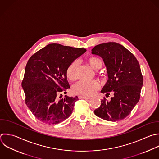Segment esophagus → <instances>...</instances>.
<instances>
[{
    "mask_svg": "<svg viewBox=\"0 0 159 159\" xmlns=\"http://www.w3.org/2000/svg\"><path fill=\"white\" fill-rule=\"evenodd\" d=\"M78 98L79 99H90L89 97H86V96H79Z\"/></svg>",
    "mask_w": 159,
    "mask_h": 159,
    "instance_id": "34e87169",
    "label": "esophagus"
}]
</instances>
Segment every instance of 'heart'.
<instances>
[{"label": "heart", "instance_id": "1", "mask_svg": "<svg viewBox=\"0 0 159 159\" xmlns=\"http://www.w3.org/2000/svg\"><path fill=\"white\" fill-rule=\"evenodd\" d=\"M89 65L95 70H99L102 66L101 60L97 57H91L88 60ZM78 62L75 61L72 62L67 68V78L74 81L77 78V70ZM99 83L96 80L92 81H80L76 83L73 88V91L75 94L84 96H91L93 95L99 88Z\"/></svg>", "mask_w": 159, "mask_h": 159}]
</instances>
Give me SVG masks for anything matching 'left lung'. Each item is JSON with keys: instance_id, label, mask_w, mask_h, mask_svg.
<instances>
[{"instance_id": "left-lung-1", "label": "left lung", "mask_w": 159, "mask_h": 159, "mask_svg": "<svg viewBox=\"0 0 159 159\" xmlns=\"http://www.w3.org/2000/svg\"><path fill=\"white\" fill-rule=\"evenodd\" d=\"M91 51L102 58L107 70L108 80L101 92L106 96L114 94L109 101L102 99L94 112L107 121L124 119L140 99L143 76L139 63L132 53L116 42L98 45Z\"/></svg>"}]
</instances>
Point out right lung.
<instances>
[{
	"mask_svg": "<svg viewBox=\"0 0 159 159\" xmlns=\"http://www.w3.org/2000/svg\"><path fill=\"white\" fill-rule=\"evenodd\" d=\"M86 50L52 43L39 50L29 60L22 86L25 103L40 121L57 124L70 117L78 96L62 97L70 88L67 80L68 66Z\"/></svg>",
	"mask_w": 159,
	"mask_h": 159,
	"instance_id": "add662e5",
	"label": "right lung"
}]
</instances>
